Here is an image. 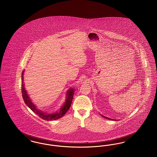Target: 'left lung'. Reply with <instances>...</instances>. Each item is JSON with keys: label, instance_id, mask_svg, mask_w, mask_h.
<instances>
[{"label": "left lung", "instance_id": "8db88e82", "mask_svg": "<svg viewBox=\"0 0 157 157\" xmlns=\"http://www.w3.org/2000/svg\"><path fill=\"white\" fill-rule=\"evenodd\" d=\"M101 116H102V117H104V118H106V119H108V120H112V119H111V118H107V117H104V116H103V115H101ZM114 121H116V120H114Z\"/></svg>", "mask_w": 157, "mask_h": 157}]
</instances>
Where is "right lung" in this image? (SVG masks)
Masks as SVG:
<instances>
[{
    "label": "right lung",
    "mask_w": 157,
    "mask_h": 157,
    "mask_svg": "<svg viewBox=\"0 0 157 157\" xmlns=\"http://www.w3.org/2000/svg\"><path fill=\"white\" fill-rule=\"evenodd\" d=\"M24 72L25 71H23L22 74V94L23 99L26 105L33 112H35L37 115L43 120H46V121H53V120H58L59 118H60L61 117H62L67 113V111L69 110V108L71 107L74 94V90L72 88H71L67 90L66 101L60 109L59 111L50 113V114L46 113L45 112H42V111L39 110L36 107V106L32 102L30 98L29 97L27 94V92L25 90V85L23 83Z\"/></svg>",
    "instance_id": "right-lung-1"
}]
</instances>
